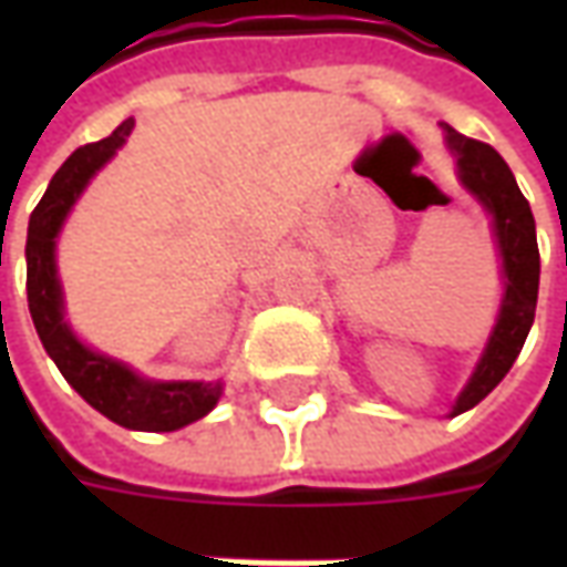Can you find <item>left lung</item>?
I'll return each instance as SVG.
<instances>
[{"mask_svg": "<svg viewBox=\"0 0 567 567\" xmlns=\"http://www.w3.org/2000/svg\"><path fill=\"white\" fill-rule=\"evenodd\" d=\"M443 130H446V145H450L452 157L458 163L464 187L492 212L501 264H504V300H501L498 324L488 337L486 352L480 358L474 377L452 406V416H458L464 410L480 404L507 377V370L513 368V361L523 349L525 337L532 331L537 282H540V251H537L532 206L523 197L504 157L486 142L462 136L450 124H443Z\"/></svg>", "mask_w": 567, "mask_h": 567, "instance_id": "1", "label": "left lung"}]
</instances>
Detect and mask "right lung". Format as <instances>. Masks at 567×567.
<instances>
[{"instance_id":"right-lung-1","label":"right lung","mask_w":567,"mask_h":567,"mask_svg":"<svg viewBox=\"0 0 567 567\" xmlns=\"http://www.w3.org/2000/svg\"><path fill=\"white\" fill-rule=\"evenodd\" d=\"M130 130L133 117H127L112 136L72 151L54 173L39 206L32 209L27 230V300L44 352L54 358L69 385L93 410L133 431H175L203 419L218 404L221 382H148L121 361L91 352L63 321V297L56 282V234L93 173L124 145Z\"/></svg>"}]
</instances>
